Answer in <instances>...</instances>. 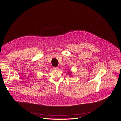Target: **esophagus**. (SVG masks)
I'll return each instance as SVG.
<instances>
[{
  "instance_id": "obj_1",
  "label": "esophagus",
  "mask_w": 121,
  "mask_h": 121,
  "mask_svg": "<svg viewBox=\"0 0 121 121\" xmlns=\"http://www.w3.org/2000/svg\"><path fill=\"white\" fill-rule=\"evenodd\" d=\"M53 69H54L57 70V69H59V67H53Z\"/></svg>"
}]
</instances>
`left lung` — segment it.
Returning a JSON list of instances; mask_svg holds the SVG:
<instances>
[{
  "instance_id": "1",
  "label": "left lung",
  "mask_w": 121,
  "mask_h": 121,
  "mask_svg": "<svg viewBox=\"0 0 121 121\" xmlns=\"http://www.w3.org/2000/svg\"><path fill=\"white\" fill-rule=\"evenodd\" d=\"M69 73H70V72H69Z\"/></svg>"
}]
</instances>
